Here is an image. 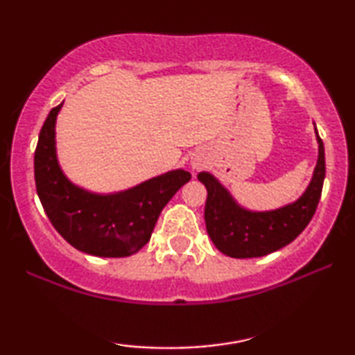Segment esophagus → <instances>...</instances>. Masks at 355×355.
Returning a JSON list of instances; mask_svg holds the SVG:
<instances>
[{
  "mask_svg": "<svg viewBox=\"0 0 355 355\" xmlns=\"http://www.w3.org/2000/svg\"><path fill=\"white\" fill-rule=\"evenodd\" d=\"M192 166L193 168H198V166H200V163H192Z\"/></svg>",
  "mask_w": 355,
  "mask_h": 355,
  "instance_id": "34e87169",
  "label": "esophagus"
}]
</instances>
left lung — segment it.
Here are the masks:
<instances>
[{
    "mask_svg": "<svg viewBox=\"0 0 355 355\" xmlns=\"http://www.w3.org/2000/svg\"><path fill=\"white\" fill-rule=\"evenodd\" d=\"M317 132V129H315ZM318 162L312 181L294 203L271 211H249L210 173H198L207 187L205 225L216 249L232 259L263 257L293 242L315 215L324 181V147L317 132Z\"/></svg>",
    "mask_w": 355,
    "mask_h": 355,
    "instance_id": "8db88e82",
    "label": "left lung"
}]
</instances>
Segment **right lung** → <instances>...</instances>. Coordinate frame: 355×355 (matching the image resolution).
<instances>
[{"mask_svg":"<svg viewBox=\"0 0 355 355\" xmlns=\"http://www.w3.org/2000/svg\"><path fill=\"white\" fill-rule=\"evenodd\" d=\"M61 105L42 125L33 157L35 187L55 230L77 250L95 257H128L150 241L159 213L191 173H164L124 192L92 193L62 174L56 158L55 124Z\"/></svg>","mask_w":355,"mask_h":355,"instance_id":"1","label":"right lung"}]
</instances>
